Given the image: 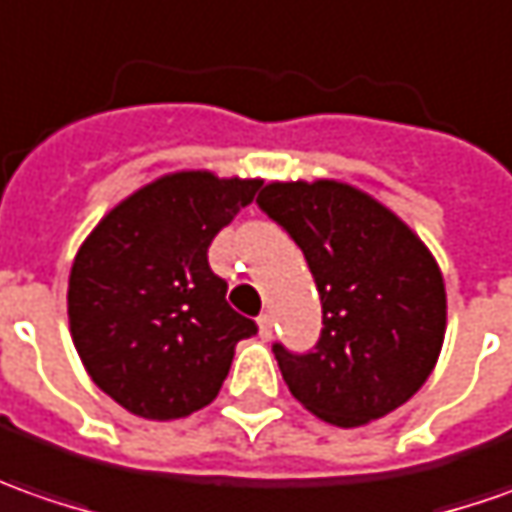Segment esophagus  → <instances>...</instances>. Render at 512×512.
<instances>
[{
	"instance_id": "1",
	"label": "esophagus",
	"mask_w": 512,
	"mask_h": 512,
	"mask_svg": "<svg viewBox=\"0 0 512 512\" xmlns=\"http://www.w3.org/2000/svg\"><path fill=\"white\" fill-rule=\"evenodd\" d=\"M257 328H260V337L263 340H272V317L269 314H260L257 317Z\"/></svg>"
}]
</instances>
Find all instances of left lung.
<instances>
[{
    "label": "left lung",
    "instance_id": "obj_1",
    "mask_svg": "<svg viewBox=\"0 0 512 512\" xmlns=\"http://www.w3.org/2000/svg\"><path fill=\"white\" fill-rule=\"evenodd\" d=\"M257 206L303 249L323 303L314 351L272 345L291 397L340 428L397 411L439 360L445 280L414 229L340 181H274Z\"/></svg>",
    "mask_w": 512,
    "mask_h": 512
}]
</instances>
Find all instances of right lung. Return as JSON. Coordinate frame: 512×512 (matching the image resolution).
Listing matches in <instances>:
<instances>
[{
	"mask_svg": "<svg viewBox=\"0 0 512 512\" xmlns=\"http://www.w3.org/2000/svg\"><path fill=\"white\" fill-rule=\"evenodd\" d=\"M263 181L172 172L113 206L70 269L67 317L98 388L144 419H181L218 397L255 320L226 303L209 243Z\"/></svg>",
	"mask_w": 512,
	"mask_h": 512,
	"instance_id": "1",
	"label": "right lung"
}]
</instances>
